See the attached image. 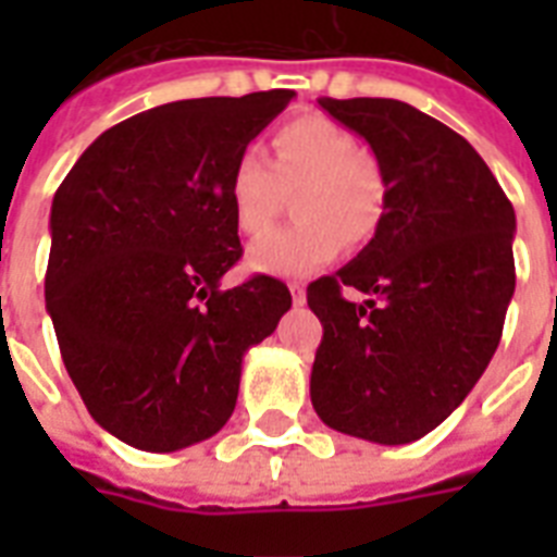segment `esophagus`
<instances>
[{
    "mask_svg": "<svg viewBox=\"0 0 557 557\" xmlns=\"http://www.w3.org/2000/svg\"><path fill=\"white\" fill-rule=\"evenodd\" d=\"M288 292H292V300H295V306H304L306 304L304 283H288Z\"/></svg>",
    "mask_w": 557,
    "mask_h": 557,
    "instance_id": "34e87169",
    "label": "esophagus"
}]
</instances>
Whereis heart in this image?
Returning a JSON list of instances; mask_svg holds the SVG:
<instances>
[{
    "mask_svg": "<svg viewBox=\"0 0 557 557\" xmlns=\"http://www.w3.org/2000/svg\"><path fill=\"white\" fill-rule=\"evenodd\" d=\"M295 193V225L251 245L248 265L269 274H306L330 262L341 245L370 243L387 210L379 161L347 126L326 115H300L271 135V161L257 150L236 156L227 173V205L245 236L262 234Z\"/></svg>",
    "mask_w": 557,
    "mask_h": 557,
    "instance_id": "1",
    "label": "heart"
}]
</instances>
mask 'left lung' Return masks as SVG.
<instances>
[{"instance_id": "1", "label": "left lung", "mask_w": 557, "mask_h": 557, "mask_svg": "<svg viewBox=\"0 0 557 557\" xmlns=\"http://www.w3.org/2000/svg\"><path fill=\"white\" fill-rule=\"evenodd\" d=\"M375 152L387 210L338 274L309 283L323 323L312 405L341 433L422 440L474 389L515 295V208L471 144L389 98L318 100ZM344 287L368 295L364 305Z\"/></svg>"}]
</instances>
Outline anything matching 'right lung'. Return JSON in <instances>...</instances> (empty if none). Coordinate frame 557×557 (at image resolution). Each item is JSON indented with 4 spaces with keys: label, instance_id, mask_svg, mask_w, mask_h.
Here are the masks:
<instances>
[{
    "label": "right lung",
    "instance_id": "1",
    "mask_svg": "<svg viewBox=\"0 0 557 557\" xmlns=\"http://www.w3.org/2000/svg\"><path fill=\"white\" fill-rule=\"evenodd\" d=\"M295 91L196 98L100 135L57 187L46 309L91 419L141 450L187 448L231 419L248 347L292 295L243 257L227 173Z\"/></svg>",
    "mask_w": 557,
    "mask_h": 557
}]
</instances>
